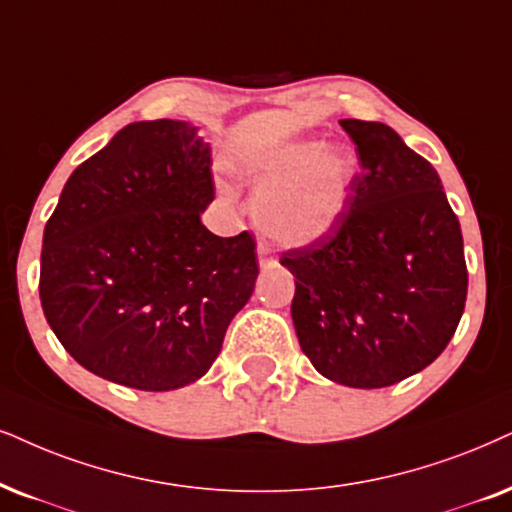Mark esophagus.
Wrapping results in <instances>:
<instances>
[{"mask_svg": "<svg viewBox=\"0 0 512 512\" xmlns=\"http://www.w3.org/2000/svg\"><path fill=\"white\" fill-rule=\"evenodd\" d=\"M257 260H260L262 267H269V264H274V252L264 241L257 243Z\"/></svg>", "mask_w": 512, "mask_h": 512, "instance_id": "34e87169", "label": "esophagus"}]
</instances>
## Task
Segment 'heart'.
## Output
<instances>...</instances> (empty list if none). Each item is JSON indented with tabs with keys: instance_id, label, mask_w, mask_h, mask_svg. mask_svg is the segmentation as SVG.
<instances>
[{
	"instance_id": "1",
	"label": "heart",
	"mask_w": 512,
	"mask_h": 512,
	"mask_svg": "<svg viewBox=\"0 0 512 512\" xmlns=\"http://www.w3.org/2000/svg\"><path fill=\"white\" fill-rule=\"evenodd\" d=\"M255 189V219L271 241L304 248L326 238L345 217L357 155L345 144L288 139L245 163Z\"/></svg>"
}]
</instances>
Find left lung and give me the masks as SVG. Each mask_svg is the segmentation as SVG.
Masks as SVG:
<instances>
[{"label":"left lung","mask_w":512,"mask_h":512,"mask_svg":"<svg viewBox=\"0 0 512 512\" xmlns=\"http://www.w3.org/2000/svg\"><path fill=\"white\" fill-rule=\"evenodd\" d=\"M361 174L340 224L283 252L295 333L323 378L375 390L430 366L468 295L458 217L442 179L383 122L340 120Z\"/></svg>","instance_id":"8db88e82"}]
</instances>
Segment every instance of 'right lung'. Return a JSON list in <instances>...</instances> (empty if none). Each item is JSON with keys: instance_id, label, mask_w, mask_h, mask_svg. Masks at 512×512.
Listing matches in <instances>:
<instances>
[{"instance_id": "add662e5", "label": "right lung", "mask_w": 512, "mask_h": 512, "mask_svg": "<svg viewBox=\"0 0 512 512\" xmlns=\"http://www.w3.org/2000/svg\"><path fill=\"white\" fill-rule=\"evenodd\" d=\"M210 158L191 122H132L63 186L44 226L40 300L99 378L146 392L196 383L250 300L252 236L200 222L215 198Z\"/></svg>"}]
</instances>
